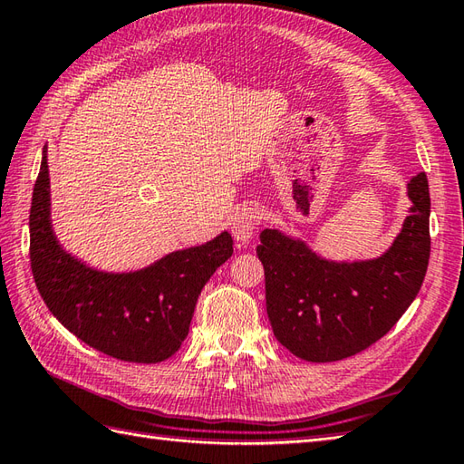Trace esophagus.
<instances>
[{"mask_svg":"<svg viewBox=\"0 0 464 464\" xmlns=\"http://www.w3.org/2000/svg\"><path fill=\"white\" fill-rule=\"evenodd\" d=\"M261 213L255 205H243L231 219V235L237 245H247L253 237L255 227L259 225Z\"/></svg>","mask_w":464,"mask_h":464,"instance_id":"obj_1","label":"esophagus"}]
</instances>
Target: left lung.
Here are the masks:
<instances>
[{"label":"left lung","instance_id":"1","mask_svg":"<svg viewBox=\"0 0 464 464\" xmlns=\"http://www.w3.org/2000/svg\"><path fill=\"white\" fill-rule=\"evenodd\" d=\"M409 215L379 257L334 261L307 241L265 229L257 255L275 337L295 357L331 362L387 334L415 301L430 255V197L425 173L407 183Z\"/></svg>","mask_w":464,"mask_h":464}]
</instances>
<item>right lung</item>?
Returning <instances> with one entry per match:
<instances>
[{"label":"right lung","instance_id":"right-lung-1","mask_svg":"<svg viewBox=\"0 0 464 464\" xmlns=\"http://www.w3.org/2000/svg\"><path fill=\"white\" fill-rule=\"evenodd\" d=\"M233 255L223 231L137 271H103L67 253L52 225L47 151L29 211V257L53 317L90 347L130 362H161L179 351L205 283Z\"/></svg>","mask_w":464,"mask_h":464}]
</instances>
